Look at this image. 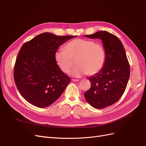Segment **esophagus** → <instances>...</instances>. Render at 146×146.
<instances>
[{"instance_id":"obj_1","label":"esophagus","mask_w":146,"mask_h":146,"mask_svg":"<svg viewBox=\"0 0 146 146\" xmlns=\"http://www.w3.org/2000/svg\"><path fill=\"white\" fill-rule=\"evenodd\" d=\"M72 82H77L79 81V80H78V79H74V78H72L71 80Z\"/></svg>"}]
</instances>
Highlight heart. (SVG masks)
<instances>
[{"label": "heart", "instance_id": "1", "mask_svg": "<svg viewBox=\"0 0 146 146\" xmlns=\"http://www.w3.org/2000/svg\"><path fill=\"white\" fill-rule=\"evenodd\" d=\"M106 52L104 46L91 39L77 38L68 42L64 50L55 53V60L60 70L69 72L76 61L77 66L71 72L74 77L83 75L94 76L102 69L105 63Z\"/></svg>", "mask_w": 146, "mask_h": 146}]
</instances>
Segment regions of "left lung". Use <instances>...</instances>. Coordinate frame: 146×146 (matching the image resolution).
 Wrapping results in <instances>:
<instances>
[{"label": "left lung", "mask_w": 146, "mask_h": 146, "mask_svg": "<svg viewBox=\"0 0 146 146\" xmlns=\"http://www.w3.org/2000/svg\"><path fill=\"white\" fill-rule=\"evenodd\" d=\"M85 36L102 39L106 60L102 69L89 78L91 86L84 96L92 107L104 108L116 103L124 92L130 77L129 62L124 47L115 35L99 31Z\"/></svg>", "instance_id": "obj_1"}]
</instances>
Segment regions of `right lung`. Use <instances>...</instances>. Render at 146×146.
Wrapping results in <instances>:
<instances>
[{"label":"right lung","instance_id":"right-lung-1","mask_svg":"<svg viewBox=\"0 0 146 146\" xmlns=\"http://www.w3.org/2000/svg\"><path fill=\"white\" fill-rule=\"evenodd\" d=\"M76 36H56L43 33L25 42L17 56L14 80L21 95L39 108L58 99L70 82L55 60V53L68 39Z\"/></svg>","mask_w":146,"mask_h":146}]
</instances>
